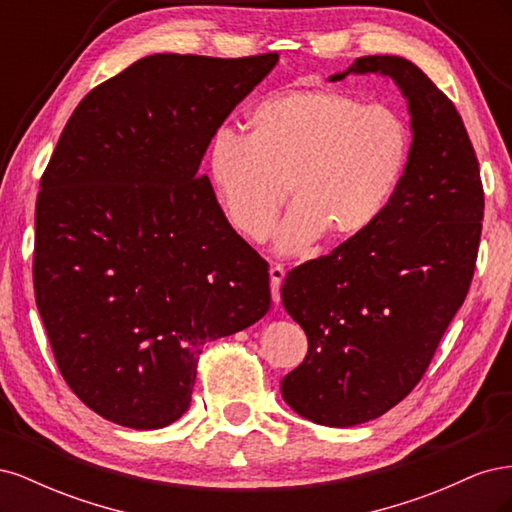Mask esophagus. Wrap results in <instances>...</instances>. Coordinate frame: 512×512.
Listing matches in <instances>:
<instances>
[{
  "instance_id": "1",
  "label": "esophagus",
  "mask_w": 512,
  "mask_h": 512,
  "mask_svg": "<svg viewBox=\"0 0 512 512\" xmlns=\"http://www.w3.org/2000/svg\"><path fill=\"white\" fill-rule=\"evenodd\" d=\"M269 275H271V297H273V303H280L282 301L280 288H282V282H284V277H286V269L282 265H273Z\"/></svg>"
}]
</instances>
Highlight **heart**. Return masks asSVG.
Here are the masks:
<instances>
[{"instance_id":"b5f03b06","label":"heart","mask_w":512,"mask_h":512,"mask_svg":"<svg viewBox=\"0 0 512 512\" xmlns=\"http://www.w3.org/2000/svg\"><path fill=\"white\" fill-rule=\"evenodd\" d=\"M250 136L213 134L211 190L228 224L260 241L288 194L292 209L277 230V250L299 252L324 232L361 237L389 209L412 151L406 117L337 89H288L258 102Z\"/></svg>"}]
</instances>
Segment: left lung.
<instances>
[{
  "instance_id": "left-lung-1",
  "label": "left lung",
  "mask_w": 512,
  "mask_h": 512,
  "mask_svg": "<svg viewBox=\"0 0 512 512\" xmlns=\"http://www.w3.org/2000/svg\"><path fill=\"white\" fill-rule=\"evenodd\" d=\"M391 76L408 100L412 151L382 218L329 256L292 269L282 301L307 335L282 397L303 418L352 427L397 406L421 382L466 301L485 194L455 104L412 61L359 57L329 76Z\"/></svg>"
}]
</instances>
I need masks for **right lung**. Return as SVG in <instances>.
Masks as SVG:
<instances>
[{
  "mask_svg": "<svg viewBox=\"0 0 512 512\" xmlns=\"http://www.w3.org/2000/svg\"><path fill=\"white\" fill-rule=\"evenodd\" d=\"M277 59L143 57L59 136L36 203V305L61 376L106 421L175 423L203 348L269 312L267 260L198 168Z\"/></svg>",
  "mask_w": 512,
  "mask_h": 512,
  "instance_id": "right-lung-1",
  "label": "right lung"
}]
</instances>
